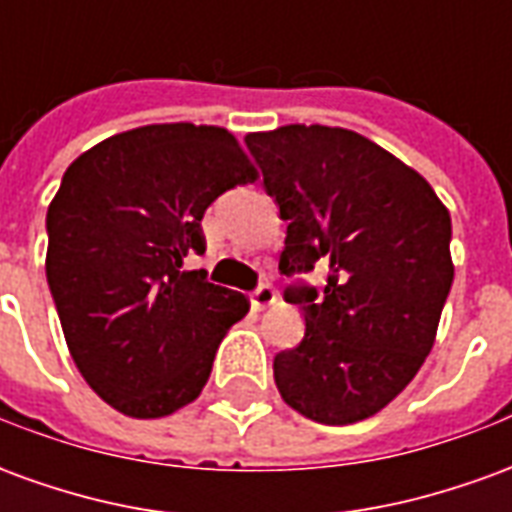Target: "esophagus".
Masks as SVG:
<instances>
[{"mask_svg":"<svg viewBox=\"0 0 512 512\" xmlns=\"http://www.w3.org/2000/svg\"><path fill=\"white\" fill-rule=\"evenodd\" d=\"M249 301H252V307H255V310H266V307H271V304L277 301V293H274L271 285L263 282V285H257V288L249 293Z\"/></svg>","mask_w":512,"mask_h":512,"instance_id":"esophagus-1","label":"esophagus"}]
</instances>
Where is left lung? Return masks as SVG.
I'll use <instances>...</instances> for the list:
<instances>
[{"label":"left lung","instance_id":"8db88e82","mask_svg":"<svg viewBox=\"0 0 512 512\" xmlns=\"http://www.w3.org/2000/svg\"><path fill=\"white\" fill-rule=\"evenodd\" d=\"M288 222L282 274L329 266L318 293L290 285L304 340L274 356L282 400L321 425L378 414L417 376L452 288L450 211L419 172L332 126L246 134Z\"/></svg>","mask_w":512,"mask_h":512}]
</instances>
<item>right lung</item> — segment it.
Segmentation results:
<instances>
[{
  "label": "right lung",
  "mask_w": 512,
  "mask_h": 512,
  "mask_svg": "<svg viewBox=\"0 0 512 512\" xmlns=\"http://www.w3.org/2000/svg\"><path fill=\"white\" fill-rule=\"evenodd\" d=\"M257 180L227 128L161 123L98 142L62 175L46 213V279L65 343L95 395L136 419L197 400L238 290L186 271L205 252L202 213Z\"/></svg>",
  "instance_id": "right-lung-1"
}]
</instances>
